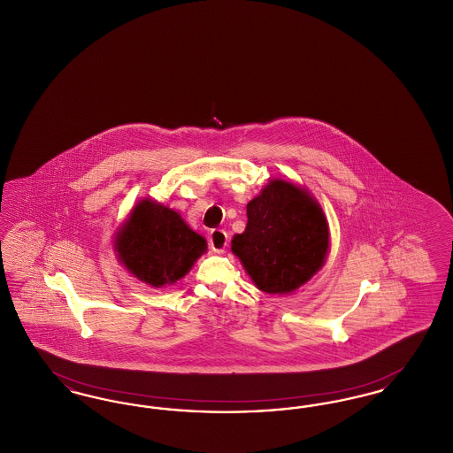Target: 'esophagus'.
Segmentation results:
<instances>
[{"mask_svg": "<svg viewBox=\"0 0 453 453\" xmlns=\"http://www.w3.org/2000/svg\"><path fill=\"white\" fill-rule=\"evenodd\" d=\"M227 242H229V239H227L226 231H222V229L211 231V234H209V246H211L216 253H222V251L227 248Z\"/></svg>", "mask_w": 453, "mask_h": 453, "instance_id": "obj_1", "label": "esophagus"}]
</instances>
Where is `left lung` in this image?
I'll return each mask as SVG.
<instances>
[{"mask_svg":"<svg viewBox=\"0 0 453 453\" xmlns=\"http://www.w3.org/2000/svg\"><path fill=\"white\" fill-rule=\"evenodd\" d=\"M246 216V229L233 237L231 250L261 292L292 294L323 268L329 226L305 187L283 178L268 180L248 202Z\"/></svg>","mask_w":453,"mask_h":453,"instance_id":"obj_1","label":"left lung"}]
</instances>
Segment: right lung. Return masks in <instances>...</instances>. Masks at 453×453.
I'll return each instance as SVG.
<instances>
[{"mask_svg":"<svg viewBox=\"0 0 453 453\" xmlns=\"http://www.w3.org/2000/svg\"><path fill=\"white\" fill-rule=\"evenodd\" d=\"M113 250L134 279L161 288L192 270L207 241L176 211L144 196L115 231Z\"/></svg>","mask_w":453,"mask_h":453,"instance_id":"add662e5","label":"right lung"}]
</instances>
